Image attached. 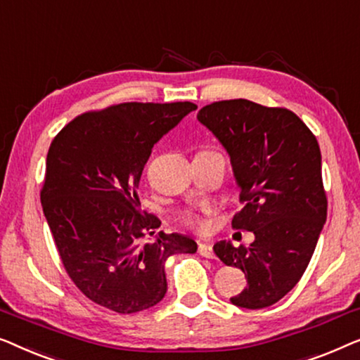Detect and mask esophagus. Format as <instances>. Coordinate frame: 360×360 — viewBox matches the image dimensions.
Returning <instances> with one entry per match:
<instances>
[{
	"instance_id": "esophagus-1",
	"label": "esophagus",
	"mask_w": 360,
	"mask_h": 360,
	"mask_svg": "<svg viewBox=\"0 0 360 360\" xmlns=\"http://www.w3.org/2000/svg\"><path fill=\"white\" fill-rule=\"evenodd\" d=\"M197 252H199L200 256L204 257H215L214 255V248H212V245H205V243H199V246H197Z\"/></svg>"
}]
</instances>
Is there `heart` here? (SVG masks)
I'll return each instance as SVG.
<instances>
[{
  "label": "heart",
  "mask_w": 360,
  "mask_h": 360,
  "mask_svg": "<svg viewBox=\"0 0 360 360\" xmlns=\"http://www.w3.org/2000/svg\"><path fill=\"white\" fill-rule=\"evenodd\" d=\"M207 214L209 212L205 210V214H186L182 217V220H184V224L187 226H191V229H194L197 231H207L209 229V220H207Z\"/></svg>",
  "instance_id": "1"
}]
</instances>
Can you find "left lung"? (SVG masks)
I'll return each mask as SVG.
<instances>
[{"instance_id": "obj_1", "label": "left lung", "mask_w": 360, "mask_h": 360, "mask_svg": "<svg viewBox=\"0 0 360 360\" xmlns=\"http://www.w3.org/2000/svg\"><path fill=\"white\" fill-rule=\"evenodd\" d=\"M197 119L229 151L241 189L231 226L256 236L248 248L214 246L248 281L230 302L250 310L274 305L300 281L326 221L320 145L292 110L248 99L217 101Z\"/></svg>"}]
</instances>
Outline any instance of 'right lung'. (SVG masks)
I'll list each match as a JSON object with an SVG mask.
<instances>
[{
	"label": "right lung",
	"mask_w": 360,
	"mask_h": 360,
	"mask_svg": "<svg viewBox=\"0 0 360 360\" xmlns=\"http://www.w3.org/2000/svg\"><path fill=\"white\" fill-rule=\"evenodd\" d=\"M195 109L187 101L114 104L75 117L50 143L44 215L70 279L108 310L155 307L168 288L166 259L197 251L178 233L141 243L161 221L141 212L136 192L153 145Z\"/></svg>",
	"instance_id": "add662e5"
}]
</instances>
